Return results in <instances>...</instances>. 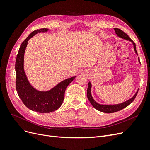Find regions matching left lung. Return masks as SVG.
Here are the masks:
<instances>
[{
	"mask_svg": "<svg viewBox=\"0 0 150 150\" xmlns=\"http://www.w3.org/2000/svg\"><path fill=\"white\" fill-rule=\"evenodd\" d=\"M114 29L115 30L116 34L117 35L118 37L121 38L126 39V40H129V41H131V42L133 43L134 51H135L136 53L138 54L137 49H136V44L133 41V40L131 39V38L128 35V34H126L125 33H124L123 31H122L120 29L115 28ZM138 61H139V62H140L139 57H138ZM91 84L90 82H89L88 90H87V96H88V98L89 99V101H90L91 104L92 106L95 109H96L97 110H98L99 111L103 112H105V113L115 112H117V111H119L122 110V109H124L125 108L127 107L134 101V99H135L136 96H137V95L138 92V90L137 92L136 93V94L133 96V98H131L130 99H129V100L126 101L124 103H120V104H110V105H108V104H105V105H104V104H99V103H96V101L94 100V99L93 98V97L91 96Z\"/></svg>",
	"mask_w": 150,
	"mask_h": 150,
	"instance_id": "1",
	"label": "left lung"
}]
</instances>
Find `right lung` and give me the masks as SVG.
I'll list each match as a JSON object with an SVG mask.
<instances>
[{
    "label": "right lung",
    "instance_id": "1",
    "mask_svg": "<svg viewBox=\"0 0 150 150\" xmlns=\"http://www.w3.org/2000/svg\"><path fill=\"white\" fill-rule=\"evenodd\" d=\"M47 29H40L31 33L21 45L16 61V88L18 95L24 105L33 111L40 113L51 112L60 108L64 99V93L76 76L66 79L47 91H39L32 86L24 70V56L28 40L40 32H47Z\"/></svg>",
    "mask_w": 150,
    "mask_h": 150
}]
</instances>
